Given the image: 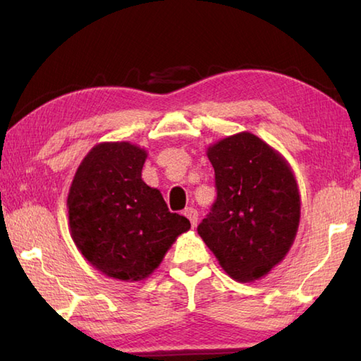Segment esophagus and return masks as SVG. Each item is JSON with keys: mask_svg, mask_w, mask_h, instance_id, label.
<instances>
[{"mask_svg": "<svg viewBox=\"0 0 361 361\" xmlns=\"http://www.w3.org/2000/svg\"><path fill=\"white\" fill-rule=\"evenodd\" d=\"M183 214H185V216L189 219L192 228H195L197 226V221H198V211L195 208H186Z\"/></svg>", "mask_w": 361, "mask_h": 361, "instance_id": "34e87169", "label": "esophagus"}]
</instances>
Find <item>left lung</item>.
<instances>
[{
	"mask_svg": "<svg viewBox=\"0 0 361 361\" xmlns=\"http://www.w3.org/2000/svg\"><path fill=\"white\" fill-rule=\"evenodd\" d=\"M217 200L197 231L237 282L262 279L287 256L301 219L293 169L250 132L209 144Z\"/></svg>",
	"mask_w": 361,
	"mask_h": 361,
	"instance_id": "1",
	"label": "left lung"
}]
</instances>
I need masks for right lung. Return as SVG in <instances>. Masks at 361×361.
Listing matches in <instances>:
<instances>
[{
    "mask_svg": "<svg viewBox=\"0 0 361 361\" xmlns=\"http://www.w3.org/2000/svg\"><path fill=\"white\" fill-rule=\"evenodd\" d=\"M147 155L128 141L96 144L80 161L66 198L68 226L80 255L124 282L147 279L190 228L142 180Z\"/></svg>",
    "mask_w": 361,
    "mask_h": 361,
    "instance_id": "1",
    "label": "right lung"
}]
</instances>
